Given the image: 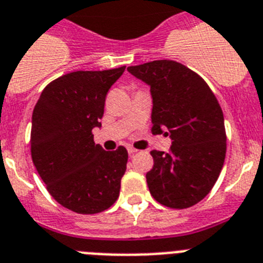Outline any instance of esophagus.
I'll return each instance as SVG.
<instances>
[{
	"mask_svg": "<svg viewBox=\"0 0 263 263\" xmlns=\"http://www.w3.org/2000/svg\"><path fill=\"white\" fill-rule=\"evenodd\" d=\"M127 152H129V154H130V156H133V154H134V153H137V152H138V150H137V149H134V147H132V146H130V147H127Z\"/></svg>",
	"mask_w": 263,
	"mask_h": 263,
	"instance_id": "esophagus-1",
	"label": "esophagus"
}]
</instances>
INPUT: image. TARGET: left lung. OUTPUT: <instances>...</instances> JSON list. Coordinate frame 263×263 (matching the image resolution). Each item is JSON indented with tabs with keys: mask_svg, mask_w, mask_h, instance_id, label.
<instances>
[{
	"mask_svg": "<svg viewBox=\"0 0 263 263\" xmlns=\"http://www.w3.org/2000/svg\"><path fill=\"white\" fill-rule=\"evenodd\" d=\"M150 85L152 133L170 134L169 153L152 150L153 169L146 173L150 194L170 209H187L208 196L226 156L223 113L205 80L172 60L127 67Z\"/></svg>",
	"mask_w": 263,
	"mask_h": 263,
	"instance_id": "8db88e82",
	"label": "left lung"
}]
</instances>
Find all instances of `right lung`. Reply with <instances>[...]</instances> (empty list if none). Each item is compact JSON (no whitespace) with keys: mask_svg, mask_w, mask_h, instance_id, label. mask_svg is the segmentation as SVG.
Wrapping results in <instances>:
<instances>
[{"mask_svg":"<svg viewBox=\"0 0 263 263\" xmlns=\"http://www.w3.org/2000/svg\"><path fill=\"white\" fill-rule=\"evenodd\" d=\"M125 66L110 70H78L51 81L31 117L30 152L50 196L78 214H97L120 196L127 150L106 152L94 142L105 98Z\"/></svg>","mask_w":263,"mask_h":263,"instance_id":"add662e5","label":"right lung"}]
</instances>
